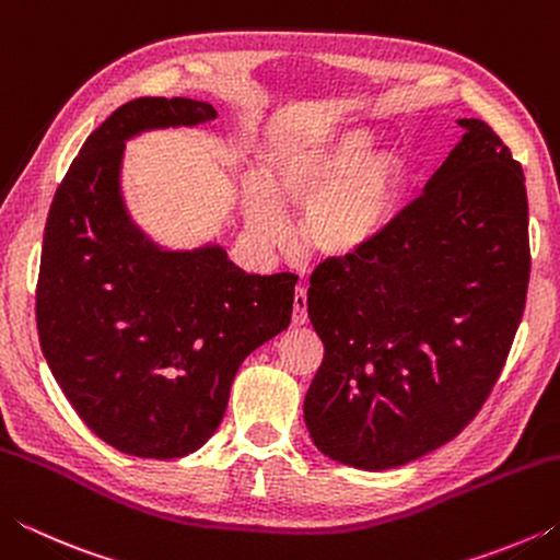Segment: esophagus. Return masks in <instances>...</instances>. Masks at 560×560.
Returning <instances> with one entry per match:
<instances>
[{
  "instance_id": "obj_1",
  "label": "esophagus",
  "mask_w": 560,
  "mask_h": 560,
  "mask_svg": "<svg viewBox=\"0 0 560 560\" xmlns=\"http://www.w3.org/2000/svg\"><path fill=\"white\" fill-rule=\"evenodd\" d=\"M308 320V311H306V289L299 287L296 293H293V316L291 324L293 326H303Z\"/></svg>"
}]
</instances>
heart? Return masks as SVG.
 Returning a JSON list of instances; mask_svg holds the SVG:
<instances>
[{
	"mask_svg": "<svg viewBox=\"0 0 560 560\" xmlns=\"http://www.w3.org/2000/svg\"><path fill=\"white\" fill-rule=\"evenodd\" d=\"M410 187V163L383 150L368 128L311 122L267 150L261 179L244 185L242 212L264 244H277L281 210H303V246L324 261L350 264L390 236Z\"/></svg>",
	"mask_w": 560,
	"mask_h": 560,
	"instance_id": "1",
	"label": "heart"
}]
</instances>
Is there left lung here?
Listing matches in <instances>:
<instances>
[{
  "label": "left lung",
  "instance_id": "left-lung-1",
  "mask_svg": "<svg viewBox=\"0 0 560 560\" xmlns=\"http://www.w3.org/2000/svg\"><path fill=\"white\" fill-rule=\"evenodd\" d=\"M464 136L368 257L311 277L324 363L303 400L334 462L395 469L467 428L504 368L528 289L521 165L485 120Z\"/></svg>",
  "mask_w": 560,
  "mask_h": 560
}]
</instances>
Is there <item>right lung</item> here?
<instances>
[{
    "label": "right lung",
    "mask_w": 560,
    "mask_h": 560,
    "mask_svg": "<svg viewBox=\"0 0 560 560\" xmlns=\"http://www.w3.org/2000/svg\"><path fill=\"white\" fill-rule=\"evenodd\" d=\"M217 116L192 98H136L89 136L44 230L36 328L83 422L130 457L177 459L220 428L244 358L291 324L289 271L259 277L207 242L170 249L128 210L126 143Z\"/></svg>",
    "instance_id": "right-lung-1"
}]
</instances>
